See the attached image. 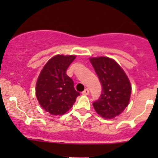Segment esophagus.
Segmentation results:
<instances>
[{
    "label": "esophagus",
    "instance_id": "34e87169",
    "mask_svg": "<svg viewBox=\"0 0 158 158\" xmlns=\"http://www.w3.org/2000/svg\"><path fill=\"white\" fill-rule=\"evenodd\" d=\"M89 90L88 89H85V90H84L83 92H82V95H89Z\"/></svg>",
    "mask_w": 158,
    "mask_h": 158
}]
</instances>
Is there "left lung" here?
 <instances>
[{"label":"left lung","instance_id":"1","mask_svg":"<svg viewBox=\"0 0 158 158\" xmlns=\"http://www.w3.org/2000/svg\"><path fill=\"white\" fill-rule=\"evenodd\" d=\"M90 62L101 82L102 94L93 102L96 112L106 119L114 118L128 106L131 85L120 66L109 57H93Z\"/></svg>","mask_w":158,"mask_h":158}]
</instances>
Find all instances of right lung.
<instances>
[{
    "instance_id": "right-lung-1",
    "label": "right lung",
    "mask_w": 158,
    "mask_h": 158,
    "mask_svg": "<svg viewBox=\"0 0 158 158\" xmlns=\"http://www.w3.org/2000/svg\"><path fill=\"white\" fill-rule=\"evenodd\" d=\"M76 56L56 55L46 63L36 85V95L41 107L54 115H61L73 107L80 94L74 89L66 70Z\"/></svg>"
}]
</instances>
